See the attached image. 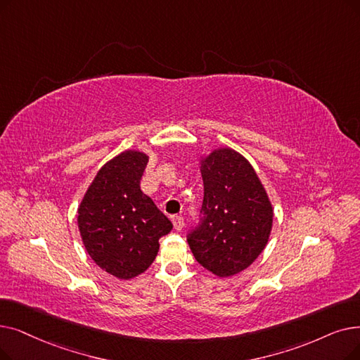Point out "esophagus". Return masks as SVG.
<instances>
[{"label": "esophagus", "instance_id": "1", "mask_svg": "<svg viewBox=\"0 0 360 360\" xmlns=\"http://www.w3.org/2000/svg\"><path fill=\"white\" fill-rule=\"evenodd\" d=\"M172 224H174V228L176 231H181L184 228V219L181 216H174L172 217Z\"/></svg>", "mask_w": 360, "mask_h": 360}]
</instances>
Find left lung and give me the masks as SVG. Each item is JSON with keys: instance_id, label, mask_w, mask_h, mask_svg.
Listing matches in <instances>:
<instances>
[{"instance_id": "obj_1", "label": "left lung", "mask_w": 360, "mask_h": 360, "mask_svg": "<svg viewBox=\"0 0 360 360\" xmlns=\"http://www.w3.org/2000/svg\"><path fill=\"white\" fill-rule=\"evenodd\" d=\"M205 185L200 225L188 236L195 260L219 278L243 272L266 247L274 207L255 167L221 147L200 158Z\"/></svg>"}]
</instances>
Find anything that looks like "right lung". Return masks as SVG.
Listing matches in <instances>:
<instances>
[{
	"instance_id": "obj_1",
	"label": "right lung",
	"mask_w": 360,
	"mask_h": 360,
	"mask_svg": "<svg viewBox=\"0 0 360 360\" xmlns=\"http://www.w3.org/2000/svg\"><path fill=\"white\" fill-rule=\"evenodd\" d=\"M148 154L127 150L97 172L77 207V228L86 253L119 279H132L148 269L159 240L172 222L141 191Z\"/></svg>"
}]
</instances>
